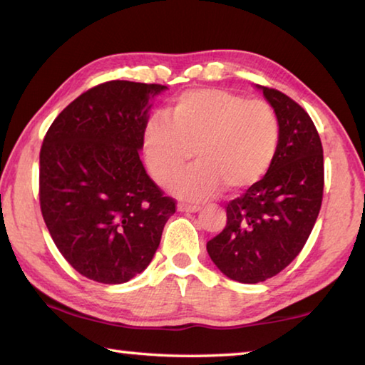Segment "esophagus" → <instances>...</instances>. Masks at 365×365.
Instances as JSON below:
<instances>
[{"label":"esophagus","instance_id":"esophagus-1","mask_svg":"<svg viewBox=\"0 0 365 365\" xmlns=\"http://www.w3.org/2000/svg\"><path fill=\"white\" fill-rule=\"evenodd\" d=\"M177 209L180 212H197L200 211V206H193V205H185V202H180V205L177 206Z\"/></svg>","mask_w":365,"mask_h":365}]
</instances>
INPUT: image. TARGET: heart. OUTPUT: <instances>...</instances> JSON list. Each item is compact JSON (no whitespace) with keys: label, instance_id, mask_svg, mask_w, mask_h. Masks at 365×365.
Instances as JSON below:
<instances>
[{"label":"heart","instance_id":"b5f03b06","mask_svg":"<svg viewBox=\"0 0 365 365\" xmlns=\"http://www.w3.org/2000/svg\"><path fill=\"white\" fill-rule=\"evenodd\" d=\"M141 143L148 170L159 185L174 182L195 151L197 165L180 178L175 191L201 201L220 188L242 193L267 175L279 151L280 120L264 100L195 88L172 100L165 117L146 122Z\"/></svg>","mask_w":365,"mask_h":365}]
</instances>
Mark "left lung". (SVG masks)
<instances>
[{
	"instance_id": "8db88e82",
	"label": "left lung",
	"mask_w": 365,
	"mask_h": 365,
	"mask_svg": "<svg viewBox=\"0 0 365 365\" xmlns=\"http://www.w3.org/2000/svg\"><path fill=\"white\" fill-rule=\"evenodd\" d=\"M280 120V145L261 182L227 205V225L206 248L222 274L259 283L282 272L306 245L322 206L324 150L298 103L257 85Z\"/></svg>"
}]
</instances>
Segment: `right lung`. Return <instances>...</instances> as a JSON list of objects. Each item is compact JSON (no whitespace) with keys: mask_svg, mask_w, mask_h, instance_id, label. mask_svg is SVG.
Masks as SVG:
<instances>
[{"mask_svg":"<svg viewBox=\"0 0 365 365\" xmlns=\"http://www.w3.org/2000/svg\"><path fill=\"white\" fill-rule=\"evenodd\" d=\"M165 88L127 80L96 85L43 140V219L61 255L86 279L117 285L143 272L175 212L138 154L150 100Z\"/></svg>","mask_w":365,"mask_h":365,"instance_id":"1","label":"right lung"}]
</instances>
